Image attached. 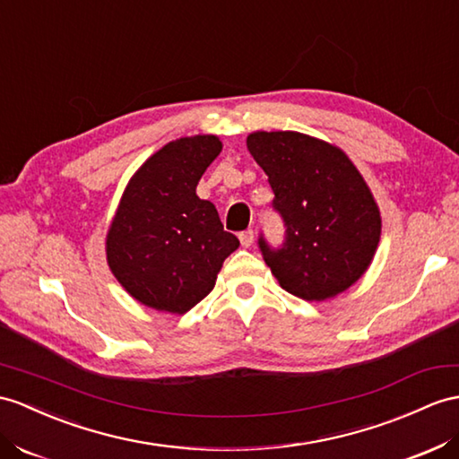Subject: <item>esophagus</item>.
<instances>
[{
  "label": "esophagus",
  "instance_id": "obj_1",
  "mask_svg": "<svg viewBox=\"0 0 459 459\" xmlns=\"http://www.w3.org/2000/svg\"><path fill=\"white\" fill-rule=\"evenodd\" d=\"M253 239H255V231L253 230H245V231L239 233V241H241L243 247H251Z\"/></svg>",
  "mask_w": 459,
  "mask_h": 459
}]
</instances>
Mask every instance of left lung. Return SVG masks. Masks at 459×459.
Segmentation results:
<instances>
[{
	"mask_svg": "<svg viewBox=\"0 0 459 459\" xmlns=\"http://www.w3.org/2000/svg\"><path fill=\"white\" fill-rule=\"evenodd\" d=\"M247 148L268 175L273 210L284 223L278 247L259 236L278 284L301 299L321 301L359 281L372 263L382 218L352 161L299 132H255Z\"/></svg>",
	"mask_w": 459,
	"mask_h": 459,
	"instance_id": "1",
	"label": "left lung"
}]
</instances>
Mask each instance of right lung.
Masks as SVG:
<instances>
[{"mask_svg":"<svg viewBox=\"0 0 459 459\" xmlns=\"http://www.w3.org/2000/svg\"><path fill=\"white\" fill-rule=\"evenodd\" d=\"M216 136L169 142L130 178L107 236V261L130 296L153 309L186 314L216 284L239 239L216 206L196 196L218 158Z\"/></svg>","mask_w":459,"mask_h":459,"instance_id":"1","label":"right lung"}]
</instances>
